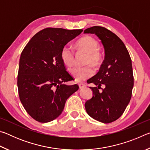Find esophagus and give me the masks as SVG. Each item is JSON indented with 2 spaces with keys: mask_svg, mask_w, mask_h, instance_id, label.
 <instances>
[{
  "mask_svg": "<svg viewBox=\"0 0 150 150\" xmlns=\"http://www.w3.org/2000/svg\"><path fill=\"white\" fill-rule=\"evenodd\" d=\"M79 88H83L86 87V85L84 83H79Z\"/></svg>",
  "mask_w": 150,
  "mask_h": 150,
  "instance_id": "obj_1",
  "label": "esophagus"
}]
</instances>
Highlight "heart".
Returning <instances> with one entry per match:
<instances>
[{
  "instance_id": "heart-1",
  "label": "heart",
  "mask_w": 150,
  "mask_h": 150,
  "mask_svg": "<svg viewBox=\"0 0 150 150\" xmlns=\"http://www.w3.org/2000/svg\"><path fill=\"white\" fill-rule=\"evenodd\" d=\"M79 49L87 52L85 63H89L83 67H75L69 70L75 81L82 82L93 75L94 69L91 63L94 66H98L101 62V54L98 50L99 44L95 39L91 36L86 35L81 38L77 43ZM61 58L63 63L68 67H71L74 64L75 54L73 50L68 45H65L61 50Z\"/></svg>"
}]
</instances>
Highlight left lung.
I'll list each match as a JSON object with an SVG mask.
<instances>
[{"mask_svg":"<svg viewBox=\"0 0 150 150\" xmlns=\"http://www.w3.org/2000/svg\"><path fill=\"white\" fill-rule=\"evenodd\" d=\"M84 33L95 34L105 54L99 71L87 81L96 87H90L93 96L85 104L86 111L96 120L110 123L120 117L131 99L134 86L131 58L122 41L105 28L93 26ZM103 84L104 89L101 88Z\"/></svg>","mask_w":150,"mask_h":150,"instance_id":"left-lung-1","label":"left lung"}]
</instances>
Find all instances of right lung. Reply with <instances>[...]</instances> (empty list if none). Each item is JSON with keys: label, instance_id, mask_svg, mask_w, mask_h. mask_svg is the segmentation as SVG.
<instances>
[{"label": "right lung", "instance_id": "add662e5", "mask_svg": "<svg viewBox=\"0 0 150 150\" xmlns=\"http://www.w3.org/2000/svg\"><path fill=\"white\" fill-rule=\"evenodd\" d=\"M83 30L46 28L35 34L22 52L17 85L20 100L28 115L38 122L57 118L66 100L79 89L61 58L62 47Z\"/></svg>", "mask_w": 150, "mask_h": 150}]
</instances>
